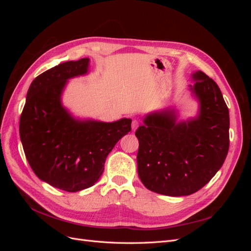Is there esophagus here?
I'll return each mask as SVG.
<instances>
[{
    "label": "esophagus",
    "instance_id": "obj_1",
    "mask_svg": "<svg viewBox=\"0 0 251 251\" xmlns=\"http://www.w3.org/2000/svg\"><path fill=\"white\" fill-rule=\"evenodd\" d=\"M138 126H139V121H138L137 119H134V120L132 121V130H133V131L137 130Z\"/></svg>",
    "mask_w": 251,
    "mask_h": 251
}]
</instances>
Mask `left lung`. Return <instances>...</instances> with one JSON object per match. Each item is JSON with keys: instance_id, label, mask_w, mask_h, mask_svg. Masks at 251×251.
<instances>
[{"instance_id": "1", "label": "left lung", "mask_w": 251, "mask_h": 251, "mask_svg": "<svg viewBox=\"0 0 251 251\" xmlns=\"http://www.w3.org/2000/svg\"><path fill=\"white\" fill-rule=\"evenodd\" d=\"M191 87L199 115L176 123L175 111L149 114L135 135L138 175L150 191L165 196L198 192L221 169L229 149V112L221 90L202 71Z\"/></svg>"}]
</instances>
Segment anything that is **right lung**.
Instances as JSON below:
<instances>
[{"mask_svg": "<svg viewBox=\"0 0 251 251\" xmlns=\"http://www.w3.org/2000/svg\"><path fill=\"white\" fill-rule=\"evenodd\" d=\"M89 58L66 62L35 77L20 118V137L28 163L42 181L75 193L94 185L110 151L131 132L132 120L75 119L60 101L69 78L87 74Z\"/></svg>", "mask_w": 251, "mask_h": 251, "instance_id": "obj_1", "label": "right lung"}]
</instances>
